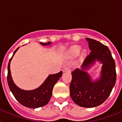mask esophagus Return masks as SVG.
I'll list each match as a JSON object with an SVG mask.
<instances>
[{
    "label": "esophagus",
    "instance_id": "obj_1",
    "mask_svg": "<svg viewBox=\"0 0 122 122\" xmlns=\"http://www.w3.org/2000/svg\"><path fill=\"white\" fill-rule=\"evenodd\" d=\"M63 71L64 72H70L71 71V68L70 67H65L63 68Z\"/></svg>",
    "mask_w": 122,
    "mask_h": 122
}]
</instances>
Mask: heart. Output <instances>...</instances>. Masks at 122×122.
<instances>
[{"label":"heart","mask_w":122,"mask_h":122,"mask_svg":"<svg viewBox=\"0 0 122 122\" xmlns=\"http://www.w3.org/2000/svg\"><path fill=\"white\" fill-rule=\"evenodd\" d=\"M81 50V47L80 46L74 45L68 49L67 54L71 57H76L80 54ZM83 54H85V51H83Z\"/></svg>","instance_id":"heart-1"}]
</instances>
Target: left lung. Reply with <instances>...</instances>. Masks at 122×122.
Listing matches in <instances>:
<instances>
[{
    "mask_svg": "<svg viewBox=\"0 0 122 122\" xmlns=\"http://www.w3.org/2000/svg\"><path fill=\"white\" fill-rule=\"evenodd\" d=\"M91 52L81 65L71 72L70 97L74 103L84 107H94L103 103L111 93L116 81V63L107 46L86 38ZM98 61L102 64L100 76L93 81L86 71Z\"/></svg>",
    "mask_w": 122,
    "mask_h": 122,
    "instance_id": "left-lung-1",
    "label": "left lung"
}]
</instances>
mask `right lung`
<instances>
[{"label": "right lung", "instance_id": "1", "mask_svg": "<svg viewBox=\"0 0 122 122\" xmlns=\"http://www.w3.org/2000/svg\"><path fill=\"white\" fill-rule=\"evenodd\" d=\"M40 44L43 46H48L51 44V42H40ZM19 48V47L14 52L8 65L7 81L10 89L17 101L25 107L35 109L44 106L49 103L52 94V92L54 86L62 76L63 72L60 71L59 73L56 74H49L43 83L35 89L32 90H24L20 89L15 84L13 81L10 71V62L12 60L13 57Z\"/></svg>", "mask_w": 122, "mask_h": 122}]
</instances>
